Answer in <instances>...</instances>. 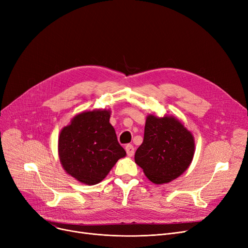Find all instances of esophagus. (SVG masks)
I'll list each match as a JSON object with an SVG mask.
<instances>
[{"instance_id": "1", "label": "esophagus", "mask_w": 248, "mask_h": 248, "mask_svg": "<svg viewBox=\"0 0 248 248\" xmlns=\"http://www.w3.org/2000/svg\"><path fill=\"white\" fill-rule=\"evenodd\" d=\"M125 151H126V154L128 157H133L134 154H135V148L133 145H127L125 147Z\"/></svg>"}]
</instances>
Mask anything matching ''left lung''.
Listing matches in <instances>:
<instances>
[{"instance_id":"8db88e82","label":"left lung","mask_w":248,"mask_h":248,"mask_svg":"<svg viewBox=\"0 0 248 248\" xmlns=\"http://www.w3.org/2000/svg\"><path fill=\"white\" fill-rule=\"evenodd\" d=\"M194 138L176 117L149 115L136 163L153 183H168L183 174L194 155Z\"/></svg>"}]
</instances>
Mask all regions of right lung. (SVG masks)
I'll return each instance as SVG.
<instances>
[{
    "instance_id": "1",
    "label": "right lung",
    "mask_w": 248,
    "mask_h": 248,
    "mask_svg": "<svg viewBox=\"0 0 248 248\" xmlns=\"http://www.w3.org/2000/svg\"><path fill=\"white\" fill-rule=\"evenodd\" d=\"M109 117L108 110L82 112L60 133L58 151L64 170L86 185L99 183L125 155Z\"/></svg>"
}]
</instances>
